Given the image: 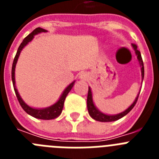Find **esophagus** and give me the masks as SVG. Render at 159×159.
<instances>
[{
  "instance_id": "1",
  "label": "esophagus",
  "mask_w": 159,
  "mask_h": 159,
  "mask_svg": "<svg viewBox=\"0 0 159 159\" xmlns=\"http://www.w3.org/2000/svg\"><path fill=\"white\" fill-rule=\"evenodd\" d=\"M79 78L80 80H87L88 79V75L86 72H81L79 75Z\"/></svg>"
}]
</instances>
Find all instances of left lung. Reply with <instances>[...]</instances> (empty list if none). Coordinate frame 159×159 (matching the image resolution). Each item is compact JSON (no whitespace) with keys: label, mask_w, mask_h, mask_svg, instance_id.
I'll use <instances>...</instances> for the list:
<instances>
[{"label":"left lung","mask_w":159,"mask_h":159,"mask_svg":"<svg viewBox=\"0 0 159 159\" xmlns=\"http://www.w3.org/2000/svg\"><path fill=\"white\" fill-rule=\"evenodd\" d=\"M132 48L134 49V53H135L136 57H137L138 62L139 64L140 67H141V75H142V80H143V78H144V66H143V59L141 57V53L137 49V46L135 44H132ZM140 92H139V94L137 95V97L135 98L134 101L133 102L131 105L127 109L124 111L121 112V113L116 114V115H107V114L102 113V111L97 108V107L95 106V103H94L93 101V97H92V89L90 87H88V99H87V106H88V113H89L90 116L94 119L96 121L99 122H113L116 121L118 119H121L123 116H125L126 115L129 113L130 111L132 110V108L134 107V105H135L136 102L138 100V98H139V95Z\"/></svg>","instance_id":"8db88e82"}]
</instances>
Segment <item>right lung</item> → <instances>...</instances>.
Here are the masks:
<instances>
[{
	"label": "right lung",
	"mask_w": 159,
	"mask_h": 159,
	"mask_svg": "<svg viewBox=\"0 0 159 159\" xmlns=\"http://www.w3.org/2000/svg\"><path fill=\"white\" fill-rule=\"evenodd\" d=\"M48 31L46 29H43L42 28H37L35 30H33V32L32 33L27 36L22 41V43H20V45L19 46L17 49V52H16V57L13 60V63H12V84H13L14 91H15V93H16V98H17L18 101H19L20 104L21 106V107L23 108L24 111H25L26 113H28L29 115H30L32 117L36 118V119H44V120H49V119H56V118L58 117L59 116H60V114L62 112L63 107H64V100H65L66 97H67V94L69 93V92L71 90V88H73L74 84H75V80L73 81L72 83L68 85L65 89L64 90V92H62L60 97L59 98L58 100L55 102L54 104L51 105V106L48 107H43V108H35L29 106L27 103H25V101L22 99V98L20 95L19 92H18L17 89H16V80H15V68H16V63H17L18 58L20 57V54L21 52V51L23 50L24 48L27 45L29 42L32 41L33 40V38L36 35L39 34V33H42V32H47Z\"/></svg>",
	"instance_id": "obj_1"
}]
</instances>
